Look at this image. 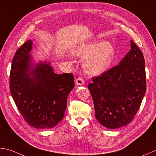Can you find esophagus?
Wrapping results in <instances>:
<instances>
[{"instance_id":"esophagus-1","label":"esophagus","mask_w":156,"mask_h":156,"mask_svg":"<svg viewBox=\"0 0 156 156\" xmlns=\"http://www.w3.org/2000/svg\"><path fill=\"white\" fill-rule=\"evenodd\" d=\"M76 84L78 85V86H80V85H83L84 84V79L81 78V77H79L76 80Z\"/></svg>"}]
</instances>
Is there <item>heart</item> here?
I'll return each mask as SVG.
<instances>
[{"instance_id": "b5f03b06", "label": "heart", "mask_w": 156, "mask_h": 156, "mask_svg": "<svg viewBox=\"0 0 156 156\" xmlns=\"http://www.w3.org/2000/svg\"><path fill=\"white\" fill-rule=\"evenodd\" d=\"M76 55L88 57L84 63V69L91 75H99L108 69L115 57V51L108 41H98L83 44L76 47Z\"/></svg>"}]
</instances>
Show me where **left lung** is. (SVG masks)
<instances>
[{
  "instance_id": "left-lung-1",
  "label": "left lung",
  "mask_w": 156,
  "mask_h": 156,
  "mask_svg": "<svg viewBox=\"0 0 156 156\" xmlns=\"http://www.w3.org/2000/svg\"><path fill=\"white\" fill-rule=\"evenodd\" d=\"M130 42V51L120 63L93 78L88 85L97 120L109 129L129 124L145 94L144 57L135 42Z\"/></svg>"
}]
</instances>
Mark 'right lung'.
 Listing matches in <instances>:
<instances>
[{
    "label": "right lung",
    "mask_w": 156,
    "mask_h": 156,
    "mask_svg": "<svg viewBox=\"0 0 156 156\" xmlns=\"http://www.w3.org/2000/svg\"><path fill=\"white\" fill-rule=\"evenodd\" d=\"M32 41L15 53L10 73L12 97L26 122L39 129H51L62 120L67 98L74 87V75L57 74L50 63L34 66Z\"/></svg>",
    "instance_id": "add662e5"
}]
</instances>
